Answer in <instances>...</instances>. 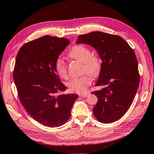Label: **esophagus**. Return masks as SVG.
<instances>
[{"mask_svg": "<svg viewBox=\"0 0 154 154\" xmlns=\"http://www.w3.org/2000/svg\"><path fill=\"white\" fill-rule=\"evenodd\" d=\"M88 95V93H80V94H79V96H81V97H87Z\"/></svg>", "mask_w": 154, "mask_h": 154, "instance_id": "obj_1", "label": "esophagus"}]
</instances>
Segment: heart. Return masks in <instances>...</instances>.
I'll list each match as a JSON object with an SVG mask.
<instances>
[{
	"instance_id": "obj_1",
	"label": "heart",
	"mask_w": 154,
	"mask_h": 154,
	"mask_svg": "<svg viewBox=\"0 0 154 154\" xmlns=\"http://www.w3.org/2000/svg\"><path fill=\"white\" fill-rule=\"evenodd\" d=\"M69 57L83 62V72L92 77L98 75L101 69V63L97 56L91 54V49L83 45H74L68 53ZM54 67L58 75L64 79L67 78V66L64 60L58 57L54 62ZM91 84L90 78L87 75L74 78L67 83V87L71 92L83 93L87 91Z\"/></svg>"
}]
</instances>
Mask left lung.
<instances>
[{
  "label": "left lung",
  "mask_w": 154,
  "mask_h": 154,
  "mask_svg": "<svg viewBox=\"0 0 154 154\" xmlns=\"http://www.w3.org/2000/svg\"><path fill=\"white\" fill-rule=\"evenodd\" d=\"M91 45L102 60L96 86H103L92 92L97 97L93 108L100 122H116L132 105L139 84L137 58L134 50L122 37L100 31L78 36L76 44Z\"/></svg>",
  "instance_id": "left-lung-1"
}]
</instances>
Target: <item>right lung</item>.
<instances>
[{
	"label": "right lung",
	"mask_w": 154,
	"mask_h": 154,
	"mask_svg": "<svg viewBox=\"0 0 154 154\" xmlns=\"http://www.w3.org/2000/svg\"><path fill=\"white\" fill-rule=\"evenodd\" d=\"M64 38L44 36L22 45L18 52L13 78L22 105L31 117L46 127L63 125L71 116L76 94L67 89L54 67L69 44Z\"/></svg>",
	"instance_id": "1"
}]
</instances>
